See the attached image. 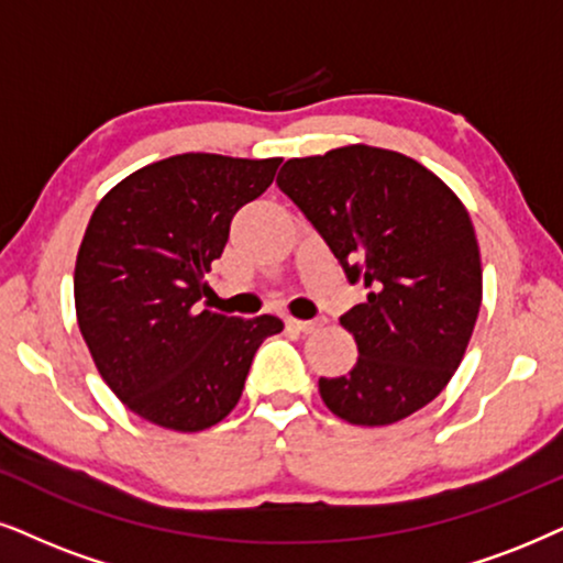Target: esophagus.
<instances>
[{"label":"esophagus","instance_id":"1","mask_svg":"<svg viewBox=\"0 0 563 563\" xmlns=\"http://www.w3.org/2000/svg\"><path fill=\"white\" fill-rule=\"evenodd\" d=\"M286 324L290 327V330L309 334V332H317L319 327H322V319H288Z\"/></svg>","mask_w":563,"mask_h":563}]
</instances>
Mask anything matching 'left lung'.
Here are the masks:
<instances>
[{
	"mask_svg": "<svg viewBox=\"0 0 563 563\" xmlns=\"http://www.w3.org/2000/svg\"><path fill=\"white\" fill-rule=\"evenodd\" d=\"M277 187L368 290L340 317L358 361L319 379L324 405L353 426L412 416L450 384L478 319L481 249L465 205L418 161L372 145L290 158Z\"/></svg>",
	"mask_w": 563,
	"mask_h": 563,
	"instance_id": "8db88e82",
	"label": "left lung"
}]
</instances>
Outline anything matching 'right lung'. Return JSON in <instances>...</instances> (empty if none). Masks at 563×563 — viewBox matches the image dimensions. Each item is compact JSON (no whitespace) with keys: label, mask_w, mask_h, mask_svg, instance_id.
Returning <instances> with one entry per match:
<instances>
[{"label":"right lung","mask_w":563,"mask_h":563,"mask_svg":"<svg viewBox=\"0 0 563 563\" xmlns=\"http://www.w3.org/2000/svg\"><path fill=\"white\" fill-rule=\"evenodd\" d=\"M283 158L184 153L134 170L92 210L75 262V309L98 374L132 412L205 431L236 408L277 317L202 309L231 220Z\"/></svg>","instance_id":"add662e5"}]
</instances>
